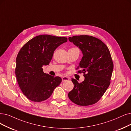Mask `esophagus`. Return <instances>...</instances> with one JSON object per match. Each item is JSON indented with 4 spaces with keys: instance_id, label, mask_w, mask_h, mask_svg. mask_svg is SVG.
Here are the masks:
<instances>
[{
    "instance_id": "esophagus-1",
    "label": "esophagus",
    "mask_w": 131,
    "mask_h": 131,
    "mask_svg": "<svg viewBox=\"0 0 131 131\" xmlns=\"http://www.w3.org/2000/svg\"><path fill=\"white\" fill-rule=\"evenodd\" d=\"M62 82H66V81H67L70 80V78L69 77H66V76H63L62 77Z\"/></svg>"
}]
</instances>
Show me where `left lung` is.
<instances>
[{
  "instance_id": "1",
  "label": "left lung",
  "mask_w": 131,
  "mask_h": 131,
  "mask_svg": "<svg viewBox=\"0 0 131 131\" xmlns=\"http://www.w3.org/2000/svg\"><path fill=\"white\" fill-rule=\"evenodd\" d=\"M68 39L82 51L83 57L78 67L81 70L78 72H83L85 77L80 83L72 78L74 87L68 97L77 105H92L101 99L110 84L113 69L110 53L105 43L92 36H74Z\"/></svg>"
}]
</instances>
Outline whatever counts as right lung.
I'll list each match as a JSON object with an SVG mask.
<instances>
[{
  "label": "right lung",
  "mask_w": 131,
  "mask_h": 131,
  "mask_svg": "<svg viewBox=\"0 0 131 131\" xmlns=\"http://www.w3.org/2000/svg\"><path fill=\"white\" fill-rule=\"evenodd\" d=\"M67 42V38L41 35L30 40L20 50L15 75L20 89L29 100H46L61 83V77L44 73L42 67L49 64L55 50Z\"/></svg>",
  "instance_id": "right-lung-1"
}]
</instances>
